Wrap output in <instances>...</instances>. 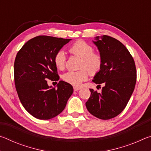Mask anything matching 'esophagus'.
Returning <instances> with one entry per match:
<instances>
[{
	"instance_id": "34e87169",
	"label": "esophagus",
	"mask_w": 151,
	"mask_h": 151,
	"mask_svg": "<svg viewBox=\"0 0 151 151\" xmlns=\"http://www.w3.org/2000/svg\"><path fill=\"white\" fill-rule=\"evenodd\" d=\"M81 88L80 87H77V86H74V91H77L78 90H80Z\"/></svg>"
}]
</instances>
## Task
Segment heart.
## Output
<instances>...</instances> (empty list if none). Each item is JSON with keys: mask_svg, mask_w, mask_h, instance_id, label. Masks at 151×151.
I'll return each mask as SVG.
<instances>
[{"mask_svg": "<svg viewBox=\"0 0 151 151\" xmlns=\"http://www.w3.org/2000/svg\"><path fill=\"white\" fill-rule=\"evenodd\" d=\"M68 51L71 55L81 58L79 69L77 71H68L62 76L63 80L75 86H78L88 78V73L95 75L101 70L103 60L101 56L94 52L93 47L83 40H79L70 46ZM54 64L59 70L65 68L66 57L63 50H59L54 56Z\"/></svg>", "mask_w": 151, "mask_h": 151, "instance_id": "b5f03b06", "label": "heart"}]
</instances>
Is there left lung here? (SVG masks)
Segmentation results:
<instances>
[{
  "instance_id": "left-lung-1",
  "label": "left lung",
  "mask_w": 151,
  "mask_h": 151,
  "mask_svg": "<svg viewBox=\"0 0 151 151\" xmlns=\"http://www.w3.org/2000/svg\"><path fill=\"white\" fill-rule=\"evenodd\" d=\"M93 42L103 58L101 70L93 82L103 87L101 93L90 89L91 96L86 106L93 116L103 120L114 118L123 111L133 93L137 81L134 60L119 40L103 35Z\"/></svg>"
}]
</instances>
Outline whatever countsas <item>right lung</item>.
<instances>
[{
	"label": "right lung",
	"mask_w": 151,
	"mask_h": 151,
	"mask_svg": "<svg viewBox=\"0 0 151 151\" xmlns=\"http://www.w3.org/2000/svg\"><path fill=\"white\" fill-rule=\"evenodd\" d=\"M71 39L40 35L29 40L16 56L14 64L15 87L20 102L35 118L48 120L59 114L73 93L69 83L60 81L57 88L47 80L57 81L55 55Z\"/></svg>",
	"instance_id": "right-lung-1"
}]
</instances>
